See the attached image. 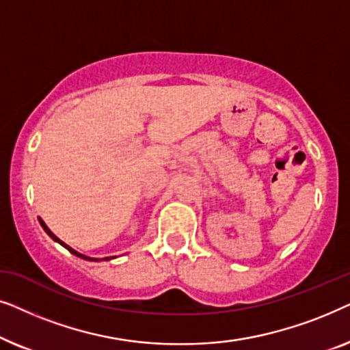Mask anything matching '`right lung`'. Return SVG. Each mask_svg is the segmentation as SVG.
Segmentation results:
<instances>
[{"label":"right lung","mask_w":350,"mask_h":350,"mask_svg":"<svg viewBox=\"0 0 350 350\" xmlns=\"http://www.w3.org/2000/svg\"><path fill=\"white\" fill-rule=\"evenodd\" d=\"M40 223H41V226H42V229H44V231H46L47 234H49V236H51L52 239H54V241H55V242H59V243H60V245H64V247L66 248V250H68V252H71V253H73V255H76V256H79V258H83V260H89V261H98V260H97V258H89V256H85V255H81V253H78V252H76V250H73V248H71V247H68V245H66V243H64V242H62V241H60V239H59V237H57V236H55V234H54V232H52V231H51V229L46 226V223H44V221H42V219H41V218H40ZM103 260H105V261H107V260H113V256H107V258H103Z\"/></svg>","instance_id":"1"}]
</instances>
